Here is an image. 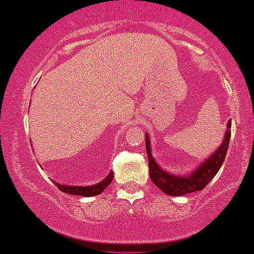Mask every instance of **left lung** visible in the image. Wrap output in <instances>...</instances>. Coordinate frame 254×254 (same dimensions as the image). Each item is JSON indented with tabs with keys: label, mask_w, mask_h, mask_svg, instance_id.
Returning a JSON list of instances; mask_svg holds the SVG:
<instances>
[{
	"label": "left lung",
	"mask_w": 254,
	"mask_h": 254,
	"mask_svg": "<svg viewBox=\"0 0 254 254\" xmlns=\"http://www.w3.org/2000/svg\"><path fill=\"white\" fill-rule=\"evenodd\" d=\"M230 121L228 122L227 132H225L224 141L220 145L213 155L206 159L203 164L200 165L194 173L188 176H175L171 174H167L160 166L156 164L151 155L150 142H148V136H146V151L148 156V170H150V178L152 183L155 184L160 190L171 196H180V195L190 194V192L203 190L209 181L215 176V174L219 171L220 166L224 162L225 155H227L228 146L230 141Z\"/></svg>",
	"instance_id": "obj_1"
}]
</instances>
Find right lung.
Wrapping results in <instances>:
<instances>
[{
	"label": "right lung",
	"mask_w": 254,
	"mask_h": 254,
	"mask_svg": "<svg viewBox=\"0 0 254 254\" xmlns=\"http://www.w3.org/2000/svg\"><path fill=\"white\" fill-rule=\"evenodd\" d=\"M112 179H113V173H109V175L104 179L101 183L95 184L92 186H68V185H60V184L55 183V185L58 186V189L63 192H66V194L71 195H79V196H94V195H98L106 189L107 186L111 184Z\"/></svg>",
	"instance_id": "right-lung-1"
}]
</instances>
